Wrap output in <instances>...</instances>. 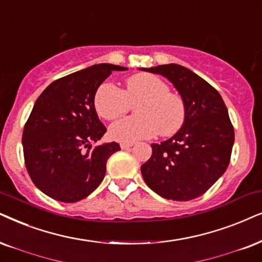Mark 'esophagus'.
Returning a JSON list of instances; mask_svg holds the SVG:
<instances>
[{
  "label": "esophagus",
  "instance_id": "esophagus-1",
  "mask_svg": "<svg viewBox=\"0 0 262 262\" xmlns=\"http://www.w3.org/2000/svg\"><path fill=\"white\" fill-rule=\"evenodd\" d=\"M121 148L122 150H125V148H129L133 146V142H121Z\"/></svg>",
  "mask_w": 262,
  "mask_h": 262
}]
</instances>
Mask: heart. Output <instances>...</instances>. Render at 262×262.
Wrapping results in <instances>:
<instances>
[{"label":"heart","instance_id":"heart-1","mask_svg":"<svg viewBox=\"0 0 262 262\" xmlns=\"http://www.w3.org/2000/svg\"><path fill=\"white\" fill-rule=\"evenodd\" d=\"M137 116L122 118L110 127V137L116 141L135 142L162 135H173L183 127L186 118L184 99L169 92L163 79L152 74H137L127 79L125 91L112 82L99 85L94 95L98 115L112 121L124 115L135 104Z\"/></svg>","mask_w":262,"mask_h":262}]
</instances>
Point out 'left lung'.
Listing matches in <instances>:
<instances>
[{"mask_svg": "<svg viewBox=\"0 0 262 262\" xmlns=\"http://www.w3.org/2000/svg\"><path fill=\"white\" fill-rule=\"evenodd\" d=\"M173 83L186 106L179 130L161 144L141 165L147 186L167 200L190 201L202 196L226 171L234 130L226 105L214 87L178 64L141 68Z\"/></svg>", "mask_w": 262, "mask_h": 262, "instance_id": "1", "label": "left lung"}]
</instances>
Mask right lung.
Instances as JSON below:
<instances>
[{
  "instance_id": "add662e5",
  "label": "right lung",
  "mask_w": 262,
  "mask_h": 262,
  "mask_svg": "<svg viewBox=\"0 0 262 262\" xmlns=\"http://www.w3.org/2000/svg\"><path fill=\"white\" fill-rule=\"evenodd\" d=\"M112 64L89 66L52 82L36 100L24 132L25 165L34 184L53 200L75 203L97 188L117 142L92 147L106 133L94 106V95Z\"/></svg>"
}]
</instances>
